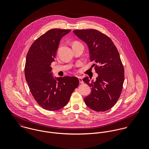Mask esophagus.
Segmentation results:
<instances>
[{
	"label": "esophagus",
	"mask_w": 149,
	"mask_h": 149,
	"mask_svg": "<svg viewBox=\"0 0 149 149\" xmlns=\"http://www.w3.org/2000/svg\"><path fill=\"white\" fill-rule=\"evenodd\" d=\"M78 78H79V80L80 83H81V84H83V83H84V81H83V80L82 77H79Z\"/></svg>",
	"instance_id": "esophagus-1"
}]
</instances>
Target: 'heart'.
I'll return each mask as SVG.
<instances>
[{"label": "heart", "instance_id": "1", "mask_svg": "<svg viewBox=\"0 0 149 149\" xmlns=\"http://www.w3.org/2000/svg\"><path fill=\"white\" fill-rule=\"evenodd\" d=\"M74 43H79V42H74Z\"/></svg>", "mask_w": 149, "mask_h": 149}]
</instances>
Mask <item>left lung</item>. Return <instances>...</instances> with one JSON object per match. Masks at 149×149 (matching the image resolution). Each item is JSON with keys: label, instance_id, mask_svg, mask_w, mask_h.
<instances>
[{"label": "left lung", "instance_id": "obj_1", "mask_svg": "<svg viewBox=\"0 0 149 149\" xmlns=\"http://www.w3.org/2000/svg\"><path fill=\"white\" fill-rule=\"evenodd\" d=\"M88 45L90 60L93 62L96 80L83 79L91 87V93L84 98L85 104L97 112L111 109L118 100L125 80L124 67L119 52L106 34L95 29L75 30L73 31Z\"/></svg>", "mask_w": 149, "mask_h": 149}]
</instances>
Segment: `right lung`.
<instances>
[{"label": "right lung", "instance_id": "add662e5", "mask_svg": "<svg viewBox=\"0 0 149 149\" xmlns=\"http://www.w3.org/2000/svg\"><path fill=\"white\" fill-rule=\"evenodd\" d=\"M70 30L53 29L38 38L27 54L24 74L29 89L40 106L48 111L65 106L74 89L79 85L78 78L61 77L55 80L50 65L63 37Z\"/></svg>", "mask_w": 149, "mask_h": 149}]
</instances>
